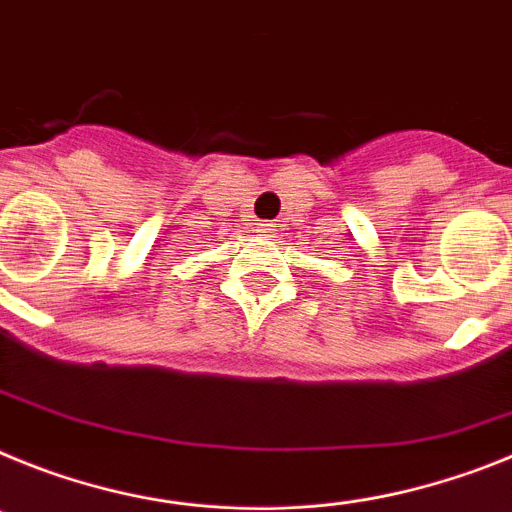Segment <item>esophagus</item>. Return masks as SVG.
Masks as SVG:
<instances>
[{"instance_id":"esophagus-1","label":"esophagus","mask_w":512,"mask_h":512,"mask_svg":"<svg viewBox=\"0 0 512 512\" xmlns=\"http://www.w3.org/2000/svg\"><path fill=\"white\" fill-rule=\"evenodd\" d=\"M255 231H260L262 237H273V234H275V226H273V224H257Z\"/></svg>"}]
</instances>
